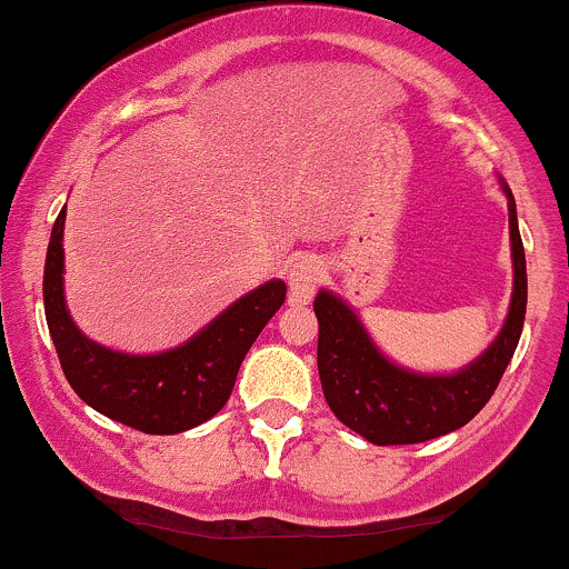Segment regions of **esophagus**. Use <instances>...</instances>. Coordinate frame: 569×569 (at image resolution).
Masks as SVG:
<instances>
[{"instance_id":"obj_1","label":"esophagus","mask_w":569,"mask_h":569,"mask_svg":"<svg viewBox=\"0 0 569 569\" xmlns=\"http://www.w3.org/2000/svg\"><path fill=\"white\" fill-rule=\"evenodd\" d=\"M326 277V266L322 260L311 258V254H301L290 262L287 271V282H290V301L292 303H307L315 296L317 284Z\"/></svg>"}]
</instances>
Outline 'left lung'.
Here are the masks:
<instances>
[{"label": "left lung", "mask_w": 569, "mask_h": 569, "mask_svg": "<svg viewBox=\"0 0 569 569\" xmlns=\"http://www.w3.org/2000/svg\"><path fill=\"white\" fill-rule=\"evenodd\" d=\"M505 192L510 198L516 271L510 311L497 341L458 375L429 377L399 369L371 345L347 303L326 290L317 292V369L328 407L347 429L375 445H415L461 429L488 405L516 352L527 315V258L518 233L516 200L507 187Z\"/></svg>", "instance_id": "obj_1"}]
</instances>
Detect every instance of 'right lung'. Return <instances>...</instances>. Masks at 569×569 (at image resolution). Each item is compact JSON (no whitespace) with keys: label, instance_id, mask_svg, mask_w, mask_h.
Returning <instances> with one entry per match:
<instances>
[{"label":"right lung","instance_id":"1","mask_svg":"<svg viewBox=\"0 0 569 569\" xmlns=\"http://www.w3.org/2000/svg\"><path fill=\"white\" fill-rule=\"evenodd\" d=\"M64 209L48 243L42 298L46 320L67 382L102 412L143 433H179L213 418L233 393L241 360L284 303L287 284L273 279L238 298L187 345L160 356H124L94 345L64 307Z\"/></svg>","mask_w":569,"mask_h":569}]
</instances>
